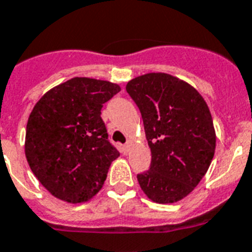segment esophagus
Listing matches in <instances>:
<instances>
[{
  "mask_svg": "<svg viewBox=\"0 0 252 252\" xmlns=\"http://www.w3.org/2000/svg\"><path fill=\"white\" fill-rule=\"evenodd\" d=\"M132 146H133V142L132 141H128V142L126 143V145L123 146V152H124V154H129L130 152V149H132Z\"/></svg>",
  "mask_w": 252,
  "mask_h": 252,
  "instance_id": "1",
  "label": "esophagus"
}]
</instances>
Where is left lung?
I'll return each mask as SVG.
<instances>
[{
    "instance_id": "left-lung-1",
    "label": "left lung",
    "mask_w": 252,
    "mask_h": 252,
    "mask_svg": "<svg viewBox=\"0 0 252 252\" xmlns=\"http://www.w3.org/2000/svg\"><path fill=\"white\" fill-rule=\"evenodd\" d=\"M142 115L151 165L137 175L147 197L173 204L191 193L214 158V124L208 103L185 80L149 73L126 87Z\"/></svg>"
}]
</instances>
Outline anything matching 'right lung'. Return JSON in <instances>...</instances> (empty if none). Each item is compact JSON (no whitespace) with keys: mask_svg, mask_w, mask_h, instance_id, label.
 <instances>
[{"mask_svg":"<svg viewBox=\"0 0 252 252\" xmlns=\"http://www.w3.org/2000/svg\"><path fill=\"white\" fill-rule=\"evenodd\" d=\"M119 91L107 80L75 77L34 105L27 124L25 156L52 196L79 204L102 188L119 151L107 139L101 109Z\"/></svg>","mask_w":252,"mask_h":252,"instance_id":"obj_1","label":"right lung"}]
</instances>
